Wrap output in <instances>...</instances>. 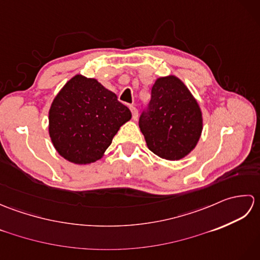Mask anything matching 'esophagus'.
I'll list each match as a JSON object with an SVG mask.
<instances>
[{
	"label": "esophagus",
	"instance_id": "esophagus-1",
	"mask_svg": "<svg viewBox=\"0 0 260 260\" xmlns=\"http://www.w3.org/2000/svg\"><path fill=\"white\" fill-rule=\"evenodd\" d=\"M129 109L132 112V117H133L134 120H137V117H139V110L135 106H129Z\"/></svg>",
	"mask_w": 260,
	"mask_h": 260
}]
</instances>
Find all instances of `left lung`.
Here are the masks:
<instances>
[{
    "label": "left lung",
    "mask_w": 260,
    "mask_h": 260,
    "mask_svg": "<svg viewBox=\"0 0 260 260\" xmlns=\"http://www.w3.org/2000/svg\"><path fill=\"white\" fill-rule=\"evenodd\" d=\"M140 128L148 150L179 161L194 150L203 128L201 108L184 82L174 75L158 77L152 87L150 110Z\"/></svg>",
    "instance_id": "obj_1"
}]
</instances>
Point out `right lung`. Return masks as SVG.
I'll return each instance as SVG.
<instances>
[{
	"mask_svg": "<svg viewBox=\"0 0 260 260\" xmlns=\"http://www.w3.org/2000/svg\"><path fill=\"white\" fill-rule=\"evenodd\" d=\"M131 110L95 78L76 75L60 89L49 109V135L67 161L86 165L101 159Z\"/></svg>",
	"mask_w": 260,
	"mask_h": 260,
	"instance_id": "1",
	"label": "right lung"
}]
</instances>
